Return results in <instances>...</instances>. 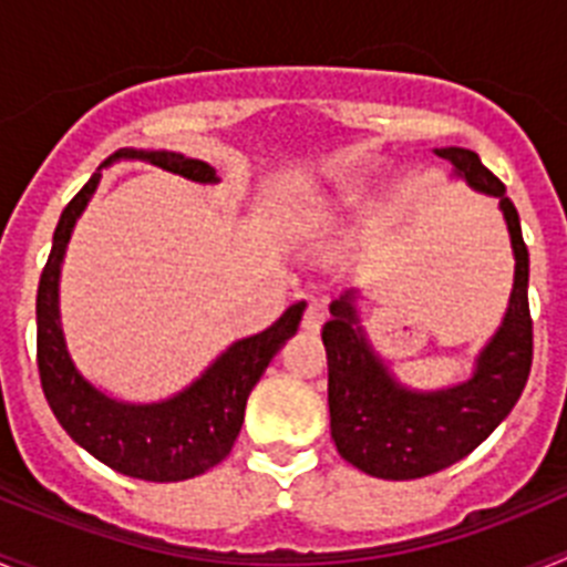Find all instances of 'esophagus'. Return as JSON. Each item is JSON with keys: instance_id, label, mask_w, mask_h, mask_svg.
Instances as JSON below:
<instances>
[{"instance_id": "obj_1", "label": "esophagus", "mask_w": 567, "mask_h": 567, "mask_svg": "<svg viewBox=\"0 0 567 567\" xmlns=\"http://www.w3.org/2000/svg\"><path fill=\"white\" fill-rule=\"evenodd\" d=\"M323 320H327V300L312 298L307 303V312H303V320H300V327L307 329V332H318L323 327Z\"/></svg>"}]
</instances>
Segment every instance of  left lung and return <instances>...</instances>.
<instances>
[{"label": "left lung", "mask_w": 567, "mask_h": 567, "mask_svg": "<svg viewBox=\"0 0 567 567\" xmlns=\"http://www.w3.org/2000/svg\"><path fill=\"white\" fill-rule=\"evenodd\" d=\"M454 173L485 195L499 198L514 249V289L508 309L477 354L465 383L440 392H414L398 383L360 329L354 289L340 295L323 323L329 360V417L340 457L380 480H417L471 454L517 405L534 360V323L528 309V247L505 184L474 150H434Z\"/></svg>", "instance_id": "left-lung-1"}]
</instances>
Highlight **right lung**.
<instances>
[{
  "label": "right lung",
  "instance_id": "obj_1",
  "mask_svg": "<svg viewBox=\"0 0 567 567\" xmlns=\"http://www.w3.org/2000/svg\"><path fill=\"white\" fill-rule=\"evenodd\" d=\"M118 158H142L189 182L215 184L218 175L207 162L184 158L167 150H118L102 164ZM102 167L73 195L53 233V249L39 278L37 292V363L42 392L59 425L87 454L102 460L118 474L150 483H178L198 477L221 463L240 432L244 409L252 385L267 372L269 360L298 332L303 300L292 303L272 327L252 338L235 340L218 354L207 372L162 403H124L99 392L79 374L64 346L59 323V272L79 215L84 213L102 178Z\"/></svg>",
  "mask_w": 567,
  "mask_h": 567
}]
</instances>
